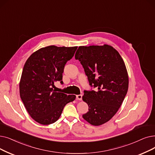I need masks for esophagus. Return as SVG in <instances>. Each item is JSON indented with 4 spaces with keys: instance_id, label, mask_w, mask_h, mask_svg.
<instances>
[{
    "instance_id": "obj_1",
    "label": "esophagus",
    "mask_w": 155,
    "mask_h": 155,
    "mask_svg": "<svg viewBox=\"0 0 155 155\" xmlns=\"http://www.w3.org/2000/svg\"><path fill=\"white\" fill-rule=\"evenodd\" d=\"M77 99L78 100L81 101L82 99V94H79V95H77Z\"/></svg>"
}]
</instances>
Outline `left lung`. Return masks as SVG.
Instances as JSON below:
<instances>
[{"label": "left lung", "mask_w": 155, "mask_h": 155, "mask_svg": "<svg viewBox=\"0 0 155 155\" xmlns=\"http://www.w3.org/2000/svg\"><path fill=\"white\" fill-rule=\"evenodd\" d=\"M75 59L82 65L94 90L84 91L89 111L83 118L92 125L109 121L122 105L129 87L125 63L118 52L108 45L80 46Z\"/></svg>", "instance_id": "left-lung-1"}]
</instances>
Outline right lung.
Returning a JSON list of instances; mask_svg holds the SVG:
<instances>
[{
	"mask_svg": "<svg viewBox=\"0 0 155 155\" xmlns=\"http://www.w3.org/2000/svg\"><path fill=\"white\" fill-rule=\"evenodd\" d=\"M77 47L50 45L33 52L26 61L19 83V94L31 117L42 125L54 123L65 105L75 99L54 89V84L63 82L67 61L74 56Z\"/></svg>",
	"mask_w": 155,
	"mask_h": 155,
	"instance_id": "obj_1",
	"label": "right lung"
}]
</instances>
